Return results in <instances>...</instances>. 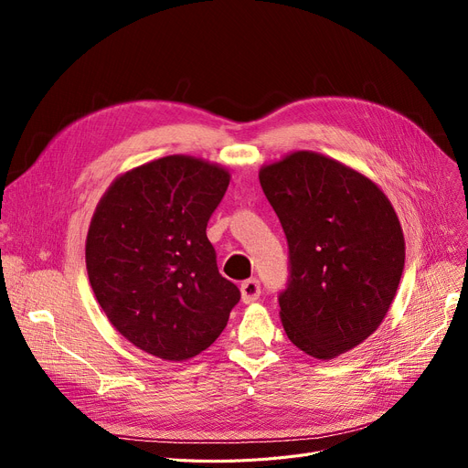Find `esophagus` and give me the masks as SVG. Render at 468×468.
<instances>
[{
    "label": "esophagus",
    "instance_id": "1",
    "mask_svg": "<svg viewBox=\"0 0 468 468\" xmlns=\"http://www.w3.org/2000/svg\"><path fill=\"white\" fill-rule=\"evenodd\" d=\"M260 293H261V284L258 279H249L240 284V296L244 303L256 302L260 298Z\"/></svg>",
    "mask_w": 468,
    "mask_h": 468
}]
</instances>
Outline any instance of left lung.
<instances>
[{
  "instance_id": "obj_1",
  "label": "left lung",
  "mask_w": 468,
  "mask_h": 468,
  "mask_svg": "<svg viewBox=\"0 0 468 468\" xmlns=\"http://www.w3.org/2000/svg\"><path fill=\"white\" fill-rule=\"evenodd\" d=\"M288 242L279 292L282 326L298 349L334 358L372 335L404 271V235L385 193L360 172L313 152L260 170Z\"/></svg>"
}]
</instances>
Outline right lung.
<instances>
[{
  "instance_id": "1",
  "label": "right lung",
  "mask_w": 468,
  "mask_h": 468,
  "mask_svg": "<svg viewBox=\"0 0 468 468\" xmlns=\"http://www.w3.org/2000/svg\"><path fill=\"white\" fill-rule=\"evenodd\" d=\"M229 175L170 155L117 178L87 235V273L110 323L165 360L199 355L224 332L239 288L221 277L207 237Z\"/></svg>"
}]
</instances>
